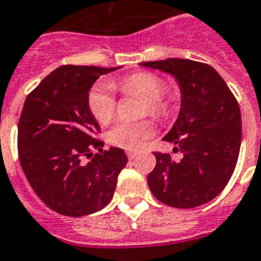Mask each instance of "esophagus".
Listing matches in <instances>:
<instances>
[{"instance_id": "1", "label": "esophagus", "mask_w": 261, "mask_h": 261, "mask_svg": "<svg viewBox=\"0 0 261 261\" xmlns=\"http://www.w3.org/2000/svg\"><path fill=\"white\" fill-rule=\"evenodd\" d=\"M126 155H128L129 160H133V158H136V155H138V152H135V151H126Z\"/></svg>"}]
</instances>
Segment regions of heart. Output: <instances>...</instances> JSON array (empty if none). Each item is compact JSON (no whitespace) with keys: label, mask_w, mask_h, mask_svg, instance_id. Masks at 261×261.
<instances>
[{"label":"heart","mask_w":261,"mask_h":261,"mask_svg":"<svg viewBox=\"0 0 261 261\" xmlns=\"http://www.w3.org/2000/svg\"><path fill=\"white\" fill-rule=\"evenodd\" d=\"M122 95H136L143 99L142 115H150L155 119H164L172 111V103L164 96L165 82L152 72L139 71L129 74L113 82ZM113 86L100 81L92 86L88 93V107L97 122L107 125L114 118L117 111V96ZM154 125L148 119L138 122L119 121L110 129L109 142L123 150H136L151 138Z\"/></svg>","instance_id":"heart-1"}]
</instances>
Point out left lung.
<instances>
[{
    "mask_svg": "<svg viewBox=\"0 0 261 261\" xmlns=\"http://www.w3.org/2000/svg\"><path fill=\"white\" fill-rule=\"evenodd\" d=\"M142 64L175 75L181 88L179 118L164 138L181 158L154 152L156 165L147 177L148 187L168 206H201L216 198L234 173L242 138L240 105L209 64L189 59Z\"/></svg>",
    "mask_w": 261,
    "mask_h": 261,
    "instance_id": "obj_1",
    "label": "left lung"
}]
</instances>
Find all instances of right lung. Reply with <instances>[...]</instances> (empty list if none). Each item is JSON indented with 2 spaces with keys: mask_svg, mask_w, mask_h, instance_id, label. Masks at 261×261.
<instances>
[{
  "mask_svg": "<svg viewBox=\"0 0 261 261\" xmlns=\"http://www.w3.org/2000/svg\"><path fill=\"white\" fill-rule=\"evenodd\" d=\"M95 66H60L27 95L17 126L21 169L41 201L64 216L100 211L111 201L128 158L122 148L103 150L100 126L88 107L97 78L114 71ZM93 149H97L91 156ZM84 156L92 157L82 164Z\"/></svg>",
  "mask_w": 261,
  "mask_h": 261,
  "instance_id": "add662e5",
  "label": "right lung"
}]
</instances>
